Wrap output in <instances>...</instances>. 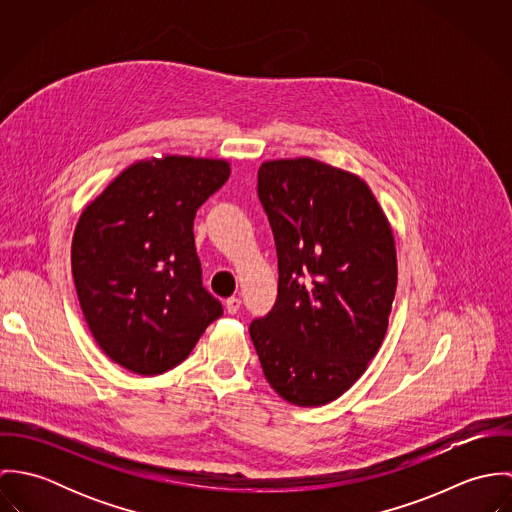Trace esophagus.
Listing matches in <instances>:
<instances>
[{"mask_svg": "<svg viewBox=\"0 0 512 512\" xmlns=\"http://www.w3.org/2000/svg\"><path fill=\"white\" fill-rule=\"evenodd\" d=\"M240 307H242V299H240V297H228V299H226V311H228L230 315L238 313Z\"/></svg>", "mask_w": 512, "mask_h": 512, "instance_id": "obj_1", "label": "esophagus"}]
</instances>
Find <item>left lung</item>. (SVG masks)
Returning <instances> with one entry per match:
<instances>
[{
  "label": "left lung",
  "instance_id": "8db88e82",
  "mask_svg": "<svg viewBox=\"0 0 512 512\" xmlns=\"http://www.w3.org/2000/svg\"><path fill=\"white\" fill-rule=\"evenodd\" d=\"M258 197L278 252V297L250 337L295 406L347 392L378 353L398 282L390 222L359 175L311 157L264 161Z\"/></svg>",
  "mask_w": 512,
  "mask_h": 512
}]
</instances>
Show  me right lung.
<instances>
[{
    "label": "right lung",
    "mask_w": 512,
    "mask_h": 512,
    "mask_svg": "<svg viewBox=\"0 0 512 512\" xmlns=\"http://www.w3.org/2000/svg\"><path fill=\"white\" fill-rule=\"evenodd\" d=\"M228 175L224 159L138 161L82 211L74 288L92 337L114 363L144 376L171 370L222 315L203 288L193 220Z\"/></svg>",
    "instance_id": "right-lung-1"
}]
</instances>
